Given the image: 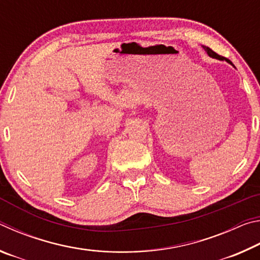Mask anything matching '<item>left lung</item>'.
I'll return each mask as SVG.
<instances>
[{"label": "left lung", "mask_w": 260, "mask_h": 260, "mask_svg": "<svg viewBox=\"0 0 260 260\" xmlns=\"http://www.w3.org/2000/svg\"><path fill=\"white\" fill-rule=\"evenodd\" d=\"M202 48H203V49L206 51V54H208L210 57H212V58L219 59V60H226L227 63H230L231 65H233V63H232V61H231L230 59H228V58H225V57L220 56V55H218V54H215V52H214L212 49H210L209 47H206V46H202ZM233 67H234V65H233Z\"/></svg>", "instance_id": "left-lung-1"}]
</instances>
